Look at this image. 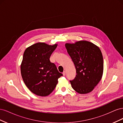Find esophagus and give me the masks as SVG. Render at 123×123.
Instances as JSON below:
<instances>
[{"label": "esophagus", "instance_id": "obj_1", "mask_svg": "<svg viewBox=\"0 0 123 123\" xmlns=\"http://www.w3.org/2000/svg\"><path fill=\"white\" fill-rule=\"evenodd\" d=\"M62 74H63V75H64V76L65 75V74H66V72L65 71H64V72H62Z\"/></svg>", "mask_w": 123, "mask_h": 123}]
</instances>
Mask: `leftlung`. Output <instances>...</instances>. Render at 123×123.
Masks as SVG:
<instances>
[{
  "mask_svg": "<svg viewBox=\"0 0 123 123\" xmlns=\"http://www.w3.org/2000/svg\"><path fill=\"white\" fill-rule=\"evenodd\" d=\"M65 47L76 71L75 79L70 80L71 86L80 94L88 93L93 90L103 76L102 52L95 44L86 40L67 43Z\"/></svg>",
  "mask_w": 123,
  "mask_h": 123,
  "instance_id": "obj_1",
  "label": "left lung"
}]
</instances>
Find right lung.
I'll return each instance as SVG.
<instances>
[{
  "label": "right lung",
  "instance_id": "obj_1",
  "mask_svg": "<svg viewBox=\"0 0 123 123\" xmlns=\"http://www.w3.org/2000/svg\"><path fill=\"white\" fill-rule=\"evenodd\" d=\"M57 44L49 45L37 43L29 47L24 52L20 66L22 78L28 89L40 96L49 95L62 75L50 57Z\"/></svg>",
  "mask_w": 123,
  "mask_h": 123
}]
</instances>
